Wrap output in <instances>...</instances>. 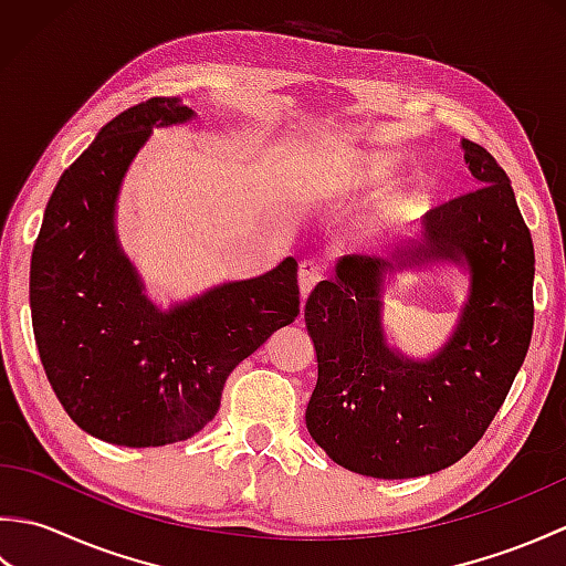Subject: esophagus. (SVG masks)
Returning <instances> with one entry per match:
<instances>
[{
    "instance_id": "obj_1",
    "label": "esophagus",
    "mask_w": 566,
    "mask_h": 566,
    "mask_svg": "<svg viewBox=\"0 0 566 566\" xmlns=\"http://www.w3.org/2000/svg\"><path fill=\"white\" fill-rule=\"evenodd\" d=\"M323 280V268L321 262L308 258V260H302V264H298V292H302V296L306 298L311 292H314V286Z\"/></svg>"
}]
</instances>
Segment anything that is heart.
Returning <instances> with one entry per match:
<instances>
[{
	"label": "heart",
	"instance_id": "1",
	"mask_svg": "<svg viewBox=\"0 0 566 566\" xmlns=\"http://www.w3.org/2000/svg\"><path fill=\"white\" fill-rule=\"evenodd\" d=\"M363 185H365V182H363Z\"/></svg>",
	"mask_w": 566,
	"mask_h": 566
}]
</instances>
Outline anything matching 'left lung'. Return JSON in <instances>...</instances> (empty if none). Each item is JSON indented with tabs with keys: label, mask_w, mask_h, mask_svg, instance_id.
Listing matches in <instances>:
<instances>
[{
	"label": "left lung",
	"mask_w": 566,
	"mask_h": 566,
	"mask_svg": "<svg viewBox=\"0 0 566 566\" xmlns=\"http://www.w3.org/2000/svg\"><path fill=\"white\" fill-rule=\"evenodd\" d=\"M479 185L423 216V231L389 258L345 255L311 292L304 318L318 379L306 428L335 464L375 479L440 472L482 440L506 401L533 335L535 250L509 175L462 138ZM457 263L468 302L438 354L408 358L382 328L388 276Z\"/></svg>",
	"instance_id": "obj_1"
}]
</instances>
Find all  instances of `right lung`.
I'll return each mask as SVG.
<instances>
[{"label": "right lung", "instance_id": "obj_1", "mask_svg": "<svg viewBox=\"0 0 566 566\" xmlns=\"http://www.w3.org/2000/svg\"><path fill=\"white\" fill-rule=\"evenodd\" d=\"M179 97H153L106 124L48 201L31 255V318L45 377L90 436L160 448L219 411L228 375L296 318V260L160 308L116 233L124 177L153 128L189 124Z\"/></svg>", "mask_w": 566, "mask_h": 566}]
</instances>
